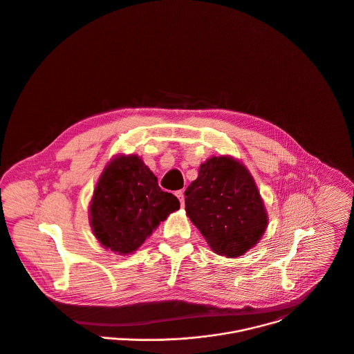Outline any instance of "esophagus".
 <instances>
[{
	"label": "esophagus",
	"mask_w": 354,
	"mask_h": 354,
	"mask_svg": "<svg viewBox=\"0 0 354 354\" xmlns=\"http://www.w3.org/2000/svg\"><path fill=\"white\" fill-rule=\"evenodd\" d=\"M175 196H176V197H178V200L180 201V205L183 207V205H185V193H183L182 190H179V192H176V193H175Z\"/></svg>",
	"instance_id": "obj_1"
}]
</instances>
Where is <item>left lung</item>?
Returning a JSON list of instances; mask_svg holds the SVG:
<instances>
[{
  "instance_id": "left-lung-1",
  "label": "left lung",
  "mask_w": 354,
  "mask_h": 354,
  "mask_svg": "<svg viewBox=\"0 0 354 354\" xmlns=\"http://www.w3.org/2000/svg\"><path fill=\"white\" fill-rule=\"evenodd\" d=\"M186 213L213 252L238 257L253 248L267 228V212L248 169L230 157L201 164L185 192Z\"/></svg>"
}]
</instances>
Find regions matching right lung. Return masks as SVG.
Here are the masks:
<instances>
[{
	"mask_svg": "<svg viewBox=\"0 0 354 354\" xmlns=\"http://www.w3.org/2000/svg\"><path fill=\"white\" fill-rule=\"evenodd\" d=\"M179 200L158 187L157 178L137 156L115 158L101 175L90 205L94 235L119 254L137 250Z\"/></svg>",
	"mask_w": 354,
	"mask_h": 354,
	"instance_id": "obj_1",
	"label": "right lung"
}]
</instances>
